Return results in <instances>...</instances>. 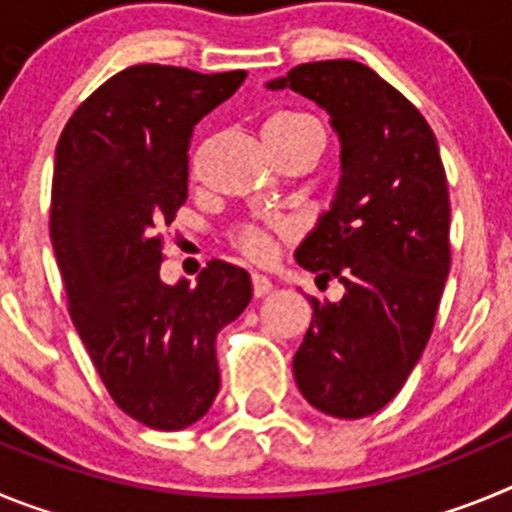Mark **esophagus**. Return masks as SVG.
Returning a JSON list of instances; mask_svg holds the SVG:
<instances>
[{"instance_id":"obj_1","label":"esophagus","mask_w":512,"mask_h":512,"mask_svg":"<svg viewBox=\"0 0 512 512\" xmlns=\"http://www.w3.org/2000/svg\"><path fill=\"white\" fill-rule=\"evenodd\" d=\"M251 287H253V297H256V300H261V297L271 295L274 284H271L264 274H251Z\"/></svg>"}]
</instances>
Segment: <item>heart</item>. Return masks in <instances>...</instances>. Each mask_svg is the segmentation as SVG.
Masks as SVG:
<instances>
[{
	"instance_id": "1",
	"label": "heart",
	"mask_w": 512,
	"mask_h": 512,
	"mask_svg": "<svg viewBox=\"0 0 512 512\" xmlns=\"http://www.w3.org/2000/svg\"><path fill=\"white\" fill-rule=\"evenodd\" d=\"M266 138H279V140H297V138H318L323 143V130L312 117L300 115V112H284L277 115L266 125ZM289 233V225H241L230 233V241L238 251L246 256L253 264H266L274 256V246L277 238Z\"/></svg>"
}]
</instances>
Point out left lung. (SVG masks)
I'll list each match as a JSON object with an SVG mask.
<instances>
[{
  "instance_id": "1",
  "label": "left lung",
  "mask_w": 512,
  "mask_h": 512,
  "mask_svg": "<svg viewBox=\"0 0 512 512\" xmlns=\"http://www.w3.org/2000/svg\"><path fill=\"white\" fill-rule=\"evenodd\" d=\"M320 104L341 138V184L297 248L302 269L346 287L310 297L292 369L305 400L333 418L382 410L410 377L449 277V187L436 135L418 107L356 61L300 63L269 89Z\"/></svg>"
}]
</instances>
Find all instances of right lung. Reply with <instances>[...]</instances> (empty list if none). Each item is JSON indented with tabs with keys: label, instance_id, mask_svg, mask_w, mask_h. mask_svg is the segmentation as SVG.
Masks as SVG:
<instances>
[{
	"label": "right lung",
	"instance_id": "obj_1",
	"mask_svg": "<svg viewBox=\"0 0 512 512\" xmlns=\"http://www.w3.org/2000/svg\"><path fill=\"white\" fill-rule=\"evenodd\" d=\"M246 71L140 63L76 107L56 146L51 241L69 312L122 413L182 431L220 390L215 338L251 302V277L212 259L197 284L161 282L164 238L187 202L194 125Z\"/></svg>",
	"mask_w": 512,
	"mask_h": 512
}]
</instances>
